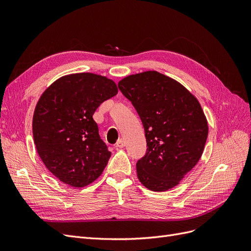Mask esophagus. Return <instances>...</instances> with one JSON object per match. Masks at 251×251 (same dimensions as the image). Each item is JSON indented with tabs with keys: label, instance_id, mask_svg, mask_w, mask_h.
<instances>
[{
	"label": "esophagus",
	"instance_id": "obj_1",
	"mask_svg": "<svg viewBox=\"0 0 251 251\" xmlns=\"http://www.w3.org/2000/svg\"><path fill=\"white\" fill-rule=\"evenodd\" d=\"M125 146H126V142H125L124 139H119V140L117 141V143H116V147H117V148H124Z\"/></svg>",
	"mask_w": 251,
	"mask_h": 251
}]
</instances>
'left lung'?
Segmentation results:
<instances>
[{
	"label": "left lung",
	"mask_w": 251,
	"mask_h": 251,
	"mask_svg": "<svg viewBox=\"0 0 251 251\" xmlns=\"http://www.w3.org/2000/svg\"><path fill=\"white\" fill-rule=\"evenodd\" d=\"M118 88L146 132L147 153L136 164L139 181L153 192L178 185L206 143L208 125L200 102L180 82L157 71L128 75Z\"/></svg>",
	"instance_id": "8db88e82"
}]
</instances>
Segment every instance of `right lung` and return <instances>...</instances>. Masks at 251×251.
<instances>
[{
	"label": "right lung",
	"instance_id": "1",
	"mask_svg": "<svg viewBox=\"0 0 251 251\" xmlns=\"http://www.w3.org/2000/svg\"><path fill=\"white\" fill-rule=\"evenodd\" d=\"M118 93L112 79L94 73L65 75L40 97L32 132L45 166L72 187L89 185L100 176L111 151L100 139L93 114Z\"/></svg>",
	"mask_w": 251,
	"mask_h": 251
}]
</instances>
